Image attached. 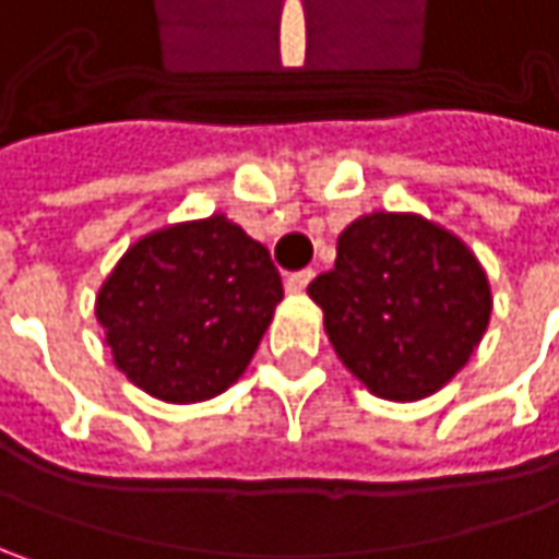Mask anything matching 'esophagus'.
<instances>
[{
    "mask_svg": "<svg viewBox=\"0 0 559 559\" xmlns=\"http://www.w3.org/2000/svg\"><path fill=\"white\" fill-rule=\"evenodd\" d=\"M311 280H313V270H298V273H289V276H286V292H305Z\"/></svg>",
    "mask_w": 559,
    "mask_h": 559,
    "instance_id": "34e87169",
    "label": "esophagus"
}]
</instances>
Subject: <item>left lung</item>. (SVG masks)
Instances as JSON below:
<instances>
[{
	"instance_id": "left-lung-1",
	"label": "left lung",
	"mask_w": 559,
	"mask_h": 559,
	"mask_svg": "<svg viewBox=\"0 0 559 559\" xmlns=\"http://www.w3.org/2000/svg\"><path fill=\"white\" fill-rule=\"evenodd\" d=\"M308 295L342 364L379 397L439 392L483 342L491 317L485 270L448 229L376 211L338 236L335 267Z\"/></svg>"
}]
</instances>
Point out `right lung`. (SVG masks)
I'll use <instances>...</instances> for the list:
<instances>
[{"label":"right lung","instance_id":"right-lung-1","mask_svg":"<svg viewBox=\"0 0 559 559\" xmlns=\"http://www.w3.org/2000/svg\"><path fill=\"white\" fill-rule=\"evenodd\" d=\"M280 301L267 248L214 214L140 239L105 280L96 317L133 385L192 404L246 373Z\"/></svg>","mask_w":559,"mask_h":559}]
</instances>
